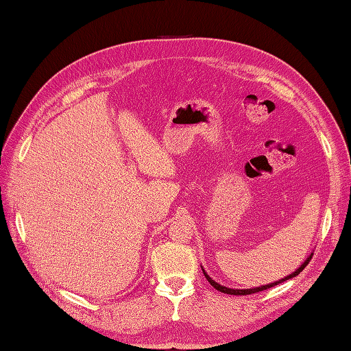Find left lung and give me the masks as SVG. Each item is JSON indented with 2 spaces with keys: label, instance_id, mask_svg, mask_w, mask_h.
I'll return each mask as SVG.
<instances>
[{
  "label": "left lung",
  "instance_id": "left-lung-1",
  "mask_svg": "<svg viewBox=\"0 0 351 351\" xmlns=\"http://www.w3.org/2000/svg\"><path fill=\"white\" fill-rule=\"evenodd\" d=\"M312 256L313 254L311 253V256H307V259L300 265L299 267V269H295L293 274H290V275H287L285 278H281V280H278V281H275V282H271V284H267V285H261V287H256V289H246V290H237V289H228V287H224V285H221V284H218L217 281H214L212 280L209 275L205 272V269L202 268V271H204V274H205V277H206V280L209 281V284L214 287V289H217L218 291H221V293H227V294H232V295H246V294H253V293H259V291H263V290H268V289H271V287H275V285H278V284H281V282H284V281H287V280H290V278H294V277H297V275H299L304 268H306V265L311 262V259H312Z\"/></svg>",
  "mask_w": 351,
  "mask_h": 351
}]
</instances>
